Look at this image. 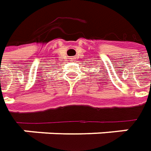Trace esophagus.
Listing matches in <instances>:
<instances>
[{"label":"esophagus","mask_w":151,"mask_h":151,"mask_svg":"<svg viewBox=\"0 0 151 151\" xmlns=\"http://www.w3.org/2000/svg\"><path fill=\"white\" fill-rule=\"evenodd\" d=\"M74 60H75V58H74V57L70 58V61H74Z\"/></svg>","instance_id":"obj_1"}]
</instances>
